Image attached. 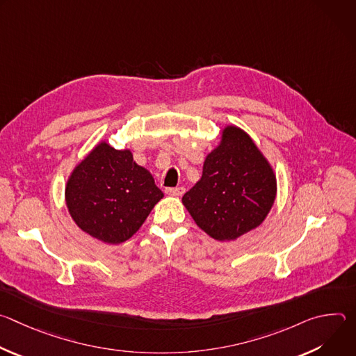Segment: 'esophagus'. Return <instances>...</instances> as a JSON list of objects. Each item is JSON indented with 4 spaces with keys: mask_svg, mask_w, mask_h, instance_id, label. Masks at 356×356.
Returning <instances> with one entry per match:
<instances>
[{
    "mask_svg": "<svg viewBox=\"0 0 356 356\" xmlns=\"http://www.w3.org/2000/svg\"><path fill=\"white\" fill-rule=\"evenodd\" d=\"M166 194L180 197L184 194V187H173V188H166Z\"/></svg>",
    "mask_w": 356,
    "mask_h": 356,
    "instance_id": "34e87169",
    "label": "esophagus"
}]
</instances>
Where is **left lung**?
Returning <instances> with one entry per match:
<instances>
[{
	"instance_id": "left-lung-1",
	"label": "left lung",
	"mask_w": 356,
	"mask_h": 356,
	"mask_svg": "<svg viewBox=\"0 0 356 356\" xmlns=\"http://www.w3.org/2000/svg\"><path fill=\"white\" fill-rule=\"evenodd\" d=\"M276 191V175L259 147L243 129L227 125L181 201L206 234L234 241L265 221Z\"/></svg>"
}]
</instances>
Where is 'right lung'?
Listing matches in <instances>:
<instances>
[{"label": "right lung", "instance_id": "obj_1", "mask_svg": "<svg viewBox=\"0 0 356 356\" xmlns=\"http://www.w3.org/2000/svg\"><path fill=\"white\" fill-rule=\"evenodd\" d=\"M65 198L81 231L117 245L142 227L163 193L129 149L118 150L101 140L70 173Z\"/></svg>", "mask_w": 356, "mask_h": 356}]
</instances>
